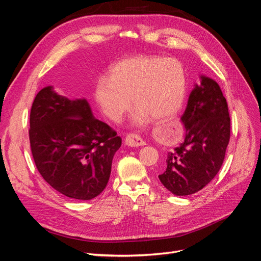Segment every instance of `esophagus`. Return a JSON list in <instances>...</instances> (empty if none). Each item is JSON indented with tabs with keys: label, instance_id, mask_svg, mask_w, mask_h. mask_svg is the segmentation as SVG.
<instances>
[{
	"label": "esophagus",
	"instance_id": "1",
	"mask_svg": "<svg viewBox=\"0 0 261 261\" xmlns=\"http://www.w3.org/2000/svg\"><path fill=\"white\" fill-rule=\"evenodd\" d=\"M124 144L128 147H140V146L146 145V143L143 139H141L138 135H134V134H129V135L125 137Z\"/></svg>",
	"mask_w": 261,
	"mask_h": 261
}]
</instances>
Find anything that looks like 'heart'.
<instances>
[{
  "instance_id": "1",
  "label": "heart",
  "mask_w": 261,
  "mask_h": 261,
  "mask_svg": "<svg viewBox=\"0 0 261 261\" xmlns=\"http://www.w3.org/2000/svg\"><path fill=\"white\" fill-rule=\"evenodd\" d=\"M186 89V74L178 61L134 57L115 63L109 78H99L93 86V98L113 122L121 120L133 100L137 107L133 122L144 125L150 117L162 120L174 115L184 103Z\"/></svg>"
}]
</instances>
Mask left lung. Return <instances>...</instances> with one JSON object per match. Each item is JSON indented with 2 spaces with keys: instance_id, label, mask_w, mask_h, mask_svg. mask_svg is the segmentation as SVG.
<instances>
[{
  "instance_id": "8db88e82",
  "label": "left lung",
  "mask_w": 261,
  "mask_h": 261,
  "mask_svg": "<svg viewBox=\"0 0 261 261\" xmlns=\"http://www.w3.org/2000/svg\"><path fill=\"white\" fill-rule=\"evenodd\" d=\"M184 140L168 153L167 168L159 175L162 185L175 196L199 192L222 167L230 141L231 120L226 100L212 78L200 76L187 101Z\"/></svg>"
}]
</instances>
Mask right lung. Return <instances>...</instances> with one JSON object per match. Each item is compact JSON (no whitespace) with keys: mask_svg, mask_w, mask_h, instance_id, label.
Listing matches in <instances>:
<instances>
[{"mask_svg":"<svg viewBox=\"0 0 261 261\" xmlns=\"http://www.w3.org/2000/svg\"><path fill=\"white\" fill-rule=\"evenodd\" d=\"M29 139L36 167L55 191L90 200L106 188L122 138L93 116L85 98L70 100L52 86L37 93Z\"/></svg>","mask_w":261,"mask_h":261,"instance_id":"add662e5","label":"right lung"}]
</instances>
